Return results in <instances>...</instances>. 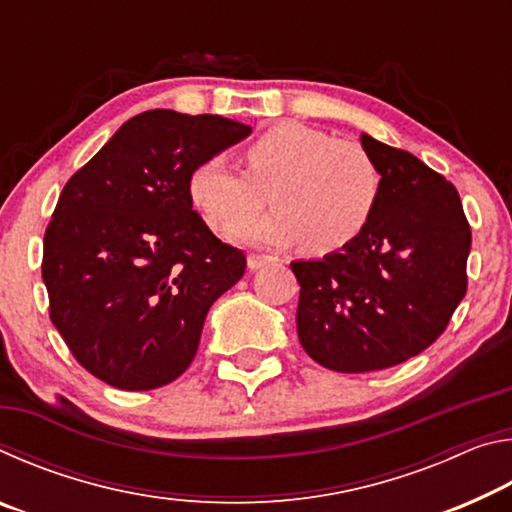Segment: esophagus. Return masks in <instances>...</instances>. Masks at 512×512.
<instances>
[{"label":"esophagus","instance_id":"34e87169","mask_svg":"<svg viewBox=\"0 0 512 512\" xmlns=\"http://www.w3.org/2000/svg\"><path fill=\"white\" fill-rule=\"evenodd\" d=\"M271 262H273V257H268V255H248V271H259V268H264Z\"/></svg>","mask_w":512,"mask_h":512}]
</instances>
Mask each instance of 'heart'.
Returning a JSON list of instances; mask_svg holds the SVG:
<instances>
[{
	"mask_svg": "<svg viewBox=\"0 0 512 512\" xmlns=\"http://www.w3.org/2000/svg\"><path fill=\"white\" fill-rule=\"evenodd\" d=\"M246 171L225 155L198 162L189 196L214 228L246 225L271 194L277 207L268 219L237 232L264 246L305 241L318 255L336 253L368 228L381 194V173L357 142L336 140L298 121H282L246 149Z\"/></svg>",
	"mask_w": 512,
	"mask_h": 512,
	"instance_id": "1",
	"label": "heart"
}]
</instances>
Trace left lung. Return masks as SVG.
<instances>
[{"label": "left lung", "instance_id": "left-lung-1", "mask_svg": "<svg viewBox=\"0 0 512 512\" xmlns=\"http://www.w3.org/2000/svg\"><path fill=\"white\" fill-rule=\"evenodd\" d=\"M381 194L363 235L323 259L291 262L298 339L320 366L370 372L420 354L467 291L472 232L456 187L415 155L361 133Z\"/></svg>", "mask_w": 512, "mask_h": 512}]
</instances>
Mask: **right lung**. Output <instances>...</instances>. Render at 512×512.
Here are the masks:
<instances>
[{"mask_svg": "<svg viewBox=\"0 0 512 512\" xmlns=\"http://www.w3.org/2000/svg\"><path fill=\"white\" fill-rule=\"evenodd\" d=\"M250 133L219 115L149 110L67 180L42 280L51 323L94 377L151 391L189 368L207 311L246 271L192 210L189 176Z\"/></svg>", "mask_w": 512, "mask_h": 512, "instance_id": "1", "label": "right lung"}]
</instances>
